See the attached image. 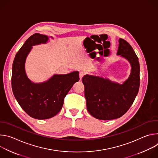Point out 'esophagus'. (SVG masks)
I'll return each instance as SVG.
<instances>
[{
  "mask_svg": "<svg viewBox=\"0 0 158 158\" xmlns=\"http://www.w3.org/2000/svg\"><path fill=\"white\" fill-rule=\"evenodd\" d=\"M85 74V71H81L79 73V77L81 79L82 78V77Z\"/></svg>",
  "mask_w": 158,
  "mask_h": 158,
  "instance_id": "34e87169",
  "label": "esophagus"
}]
</instances>
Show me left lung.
<instances>
[{
	"label": "left lung",
	"mask_w": 158,
	"mask_h": 158,
	"mask_svg": "<svg viewBox=\"0 0 158 158\" xmlns=\"http://www.w3.org/2000/svg\"><path fill=\"white\" fill-rule=\"evenodd\" d=\"M117 54L125 57L131 65L129 78L123 84L86 74L82 79L87 110L100 120H111L123 116L136 98L140 85V66L136 53L124 39H119Z\"/></svg>",
	"instance_id": "1"
}]
</instances>
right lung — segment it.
<instances>
[{"mask_svg":"<svg viewBox=\"0 0 158 158\" xmlns=\"http://www.w3.org/2000/svg\"><path fill=\"white\" fill-rule=\"evenodd\" d=\"M48 40L49 37L45 35L36 33L31 35L16 54L12 64L11 83L14 95L26 113L37 119L56 116L62 107L65 97L79 80L78 71L56 74L40 84L32 82L27 78L24 64L32 46L46 43Z\"/></svg>","mask_w":158,"mask_h":158,"instance_id":"add662e5","label":"right lung"}]
</instances>
